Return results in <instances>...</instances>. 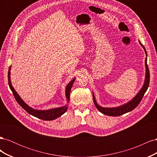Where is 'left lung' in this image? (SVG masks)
<instances>
[{
  "instance_id": "left-lung-1",
  "label": "left lung",
  "mask_w": 157,
  "mask_h": 157,
  "mask_svg": "<svg viewBox=\"0 0 157 157\" xmlns=\"http://www.w3.org/2000/svg\"><path fill=\"white\" fill-rule=\"evenodd\" d=\"M140 44L143 47L146 56L147 55L146 50L144 45L141 43L140 41ZM145 67H146V75H145V82L143 87L140 90V91L137 93V94L135 96V98H133L131 101L128 102L127 103L124 104L122 106H119L117 107H113V108H106V107H102L98 105V103L96 101V99H95L94 95L93 94V99H94V105H96V108L98 109L99 111H100L101 113L104 114V115H106L108 116H112V117H116V116H120L122 115H124V114L130 112L132 111L133 109H134L137 105H139L140 103L141 102L142 98H143L145 93L146 92L147 88L149 87V80H150V73H149V70L148 65L147 63V58H145Z\"/></svg>"
}]
</instances>
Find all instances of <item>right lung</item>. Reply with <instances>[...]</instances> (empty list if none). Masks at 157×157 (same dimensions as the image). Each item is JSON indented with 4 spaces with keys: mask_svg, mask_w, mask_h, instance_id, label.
Here are the masks:
<instances>
[{
    "mask_svg": "<svg viewBox=\"0 0 157 157\" xmlns=\"http://www.w3.org/2000/svg\"><path fill=\"white\" fill-rule=\"evenodd\" d=\"M10 67L9 68L8 74L9 86H10L14 96V98H15V99H16V101L19 103V105H20L22 108L24 109L28 113L30 114V115L44 121H52L61 116L63 113L66 112V111H67V105H65L63 107H58V108L48 109V110H44V111L36 110V109H34L30 107L29 105H27V104L22 100L21 98L20 97V96L17 94V92L15 91V90H14V88H13L10 81ZM75 78H73L72 80H71V81L67 84V86L65 89V95H66V98L67 99V101H69L70 92H71V88L73 86V84L75 82Z\"/></svg>",
    "mask_w": 157,
    "mask_h": 157,
    "instance_id": "add662e5",
    "label": "right lung"
}]
</instances>
